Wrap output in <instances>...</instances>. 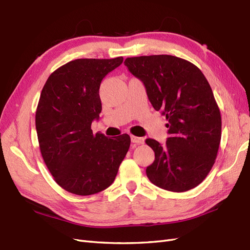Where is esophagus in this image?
Wrapping results in <instances>:
<instances>
[{
  "label": "esophagus",
  "instance_id": "1",
  "mask_svg": "<svg viewBox=\"0 0 250 250\" xmlns=\"http://www.w3.org/2000/svg\"><path fill=\"white\" fill-rule=\"evenodd\" d=\"M131 140L133 143L135 144H143L144 143V138H142V137H136L134 135H131Z\"/></svg>",
  "mask_w": 250,
  "mask_h": 250
}]
</instances>
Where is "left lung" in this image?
<instances>
[{
    "mask_svg": "<svg viewBox=\"0 0 250 250\" xmlns=\"http://www.w3.org/2000/svg\"><path fill=\"white\" fill-rule=\"evenodd\" d=\"M125 65L146 86L152 107L166 116L165 146L146 139L155 151L146 175L172 192L195 188L215 163L221 139V115L212 88L194 64L170 55L126 58Z\"/></svg>",
    "mask_w": 250,
    "mask_h": 250,
    "instance_id": "1",
    "label": "left lung"
}]
</instances>
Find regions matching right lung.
Wrapping results in <instances>:
<instances>
[{
    "mask_svg": "<svg viewBox=\"0 0 250 250\" xmlns=\"http://www.w3.org/2000/svg\"><path fill=\"white\" fill-rule=\"evenodd\" d=\"M124 58L77 59L46 80L35 115L39 148L60 187L77 195H92L114 182L131 138L93 134L91 124L102 111L100 86Z\"/></svg>",
    "mask_w": 250,
    "mask_h": 250,
    "instance_id": "add662e5",
    "label": "right lung"
}]
</instances>
